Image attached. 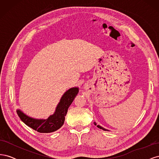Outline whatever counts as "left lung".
Here are the masks:
<instances>
[{
    "mask_svg": "<svg viewBox=\"0 0 159 159\" xmlns=\"http://www.w3.org/2000/svg\"><path fill=\"white\" fill-rule=\"evenodd\" d=\"M94 124H95V125H96V123H94ZM97 127H98V128L101 129H103V130H104V131H107V130H106V129H104V128H103V127H101V126H99V125H97Z\"/></svg>",
    "mask_w": 159,
    "mask_h": 159,
    "instance_id": "obj_1",
    "label": "left lung"
}]
</instances>
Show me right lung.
<instances>
[{
	"label": "right lung",
	"mask_w": 159,
	"mask_h": 159,
	"mask_svg": "<svg viewBox=\"0 0 159 159\" xmlns=\"http://www.w3.org/2000/svg\"><path fill=\"white\" fill-rule=\"evenodd\" d=\"M78 88H71L62 96L59 104L57 105L54 115L46 120H38L26 116L20 111H17L18 117L26 125L35 131L42 133H48L57 131L62 125L65 121V116L68 109L74 98L78 93Z\"/></svg>",
	"instance_id": "add662e5"
}]
</instances>
